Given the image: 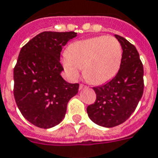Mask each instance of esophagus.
Masks as SVG:
<instances>
[{
	"instance_id": "esophagus-1",
	"label": "esophagus",
	"mask_w": 158,
	"mask_h": 158,
	"mask_svg": "<svg viewBox=\"0 0 158 158\" xmlns=\"http://www.w3.org/2000/svg\"><path fill=\"white\" fill-rule=\"evenodd\" d=\"M84 88H86V86H85L84 85L80 84V85H79V90H82V89H84Z\"/></svg>"
}]
</instances>
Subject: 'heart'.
<instances>
[{
  "mask_svg": "<svg viewBox=\"0 0 158 158\" xmlns=\"http://www.w3.org/2000/svg\"><path fill=\"white\" fill-rule=\"evenodd\" d=\"M123 48L113 36H98L72 43L62 65L72 79H77L83 68L84 77L93 85H103L119 70Z\"/></svg>",
  "mask_w": 158,
  "mask_h": 158,
  "instance_id": "b5f03b06",
  "label": "heart"
}]
</instances>
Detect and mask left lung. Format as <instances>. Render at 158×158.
<instances>
[{"label":"left lung","mask_w":158,"mask_h":158,"mask_svg":"<svg viewBox=\"0 0 158 158\" xmlns=\"http://www.w3.org/2000/svg\"><path fill=\"white\" fill-rule=\"evenodd\" d=\"M115 38L123 48L119 70L108 83L93 87L97 98L86 109L90 119L106 128L128 119L143 93V67L137 48L119 35L115 34Z\"/></svg>","instance_id":"1"}]
</instances>
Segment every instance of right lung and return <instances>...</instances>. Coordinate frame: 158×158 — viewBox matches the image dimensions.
Returning <instances> with one entry per match:
<instances>
[{"mask_svg":"<svg viewBox=\"0 0 158 158\" xmlns=\"http://www.w3.org/2000/svg\"><path fill=\"white\" fill-rule=\"evenodd\" d=\"M74 32H43L21 48L14 69V96L21 114L37 127L49 129L64 119L79 84L62 78L60 52Z\"/></svg>","mask_w":158,"mask_h":158,"instance_id":"obj_1","label":"right lung"}]
</instances>
